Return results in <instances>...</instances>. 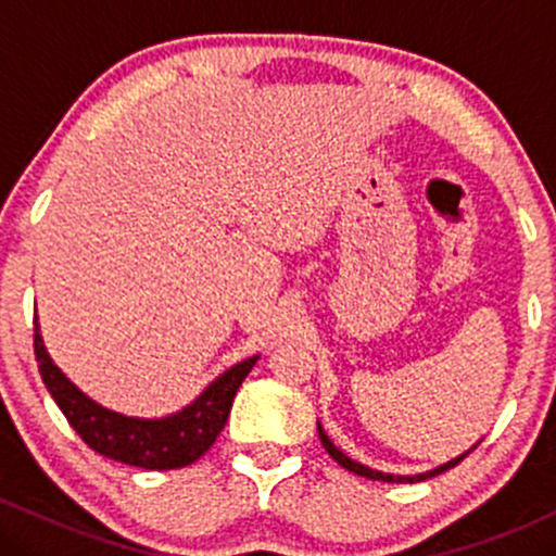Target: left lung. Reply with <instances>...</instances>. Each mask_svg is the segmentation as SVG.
I'll return each mask as SVG.
<instances>
[{
  "mask_svg": "<svg viewBox=\"0 0 556 556\" xmlns=\"http://www.w3.org/2000/svg\"><path fill=\"white\" fill-rule=\"evenodd\" d=\"M318 439H321V444H324V450L329 452L331 457H334L337 463L342 465V468H348L350 473H355V476H363V478H371V481H387V483H416V481H426V478H433V476H439V473H444V470H450V468H455L457 463H463L465 457L470 455V452L476 450L478 444L481 442H476L473 446H470L468 452H463L460 457H455V460H450V463H444V465H439V468H433V470H426V473H418V476H394V473H381V470H374V468H368V465H363V463H358V460H350L348 455H344L342 450H337L334 444H331V439L327 437V433H324V429L321 426H318Z\"/></svg>",
  "mask_w": 556,
  "mask_h": 556,
  "instance_id": "1",
  "label": "left lung"
}]
</instances>
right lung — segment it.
<instances>
[{
  "instance_id": "add662e5",
  "label": "right lung",
  "mask_w": 556,
  "mask_h": 556,
  "mask_svg": "<svg viewBox=\"0 0 556 556\" xmlns=\"http://www.w3.org/2000/svg\"><path fill=\"white\" fill-rule=\"evenodd\" d=\"M34 353L43 384L83 442L110 460L146 470H175L195 463L225 429L235 394L258 361L253 355L235 363L180 413L167 418H130L93 402L54 366L43 348L38 318H34Z\"/></svg>"
}]
</instances>
